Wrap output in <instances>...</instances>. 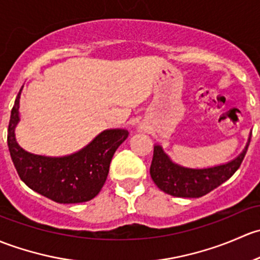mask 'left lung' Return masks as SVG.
Instances as JSON below:
<instances>
[{"label":"left lung","instance_id":"1","mask_svg":"<svg viewBox=\"0 0 260 260\" xmlns=\"http://www.w3.org/2000/svg\"><path fill=\"white\" fill-rule=\"evenodd\" d=\"M251 134L244 150L232 161L205 169H191L176 164L164 152L160 145L154 146L150 175L160 190L178 198H200L232 178L239 169L248 146Z\"/></svg>","mask_w":260,"mask_h":260}]
</instances>
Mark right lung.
Segmentation results:
<instances>
[{"instance_id": "add662e5", "label": "right lung", "mask_w": 260, "mask_h": 260, "mask_svg": "<svg viewBox=\"0 0 260 260\" xmlns=\"http://www.w3.org/2000/svg\"><path fill=\"white\" fill-rule=\"evenodd\" d=\"M18 92L11 111L7 144L13 165L21 180L39 194L60 204H75L93 199L100 192L109 174L116 149L126 140L125 129L104 130L75 154L61 157L35 155L16 141L15 129L20 121Z\"/></svg>"}]
</instances>
